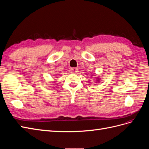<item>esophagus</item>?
<instances>
[{
    "label": "esophagus",
    "instance_id": "34e87169",
    "mask_svg": "<svg viewBox=\"0 0 149 149\" xmlns=\"http://www.w3.org/2000/svg\"><path fill=\"white\" fill-rule=\"evenodd\" d=\"M70 73H76L78 72V69L76 68H72L70 69Z\"/></svg>",
    "mask_w": 149,
    "mask_h": 149
}]
</instances>
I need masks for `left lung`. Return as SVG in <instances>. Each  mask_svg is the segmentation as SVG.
<instances>
[{"label": "left lung", "mask_w": 149, "mask_h": 149, "mask_svg": "<svg viewBox=\"0 0 149 149\" xmlns=\"http://www.w3.org/2000/svg\"><path fill=\"white\" fill-rule=\"evenodd\" d=\"M100 78H96L95 80H96V83H99V82H100Z\"/></svg>", "instance_id": "1"}]
</instances>
